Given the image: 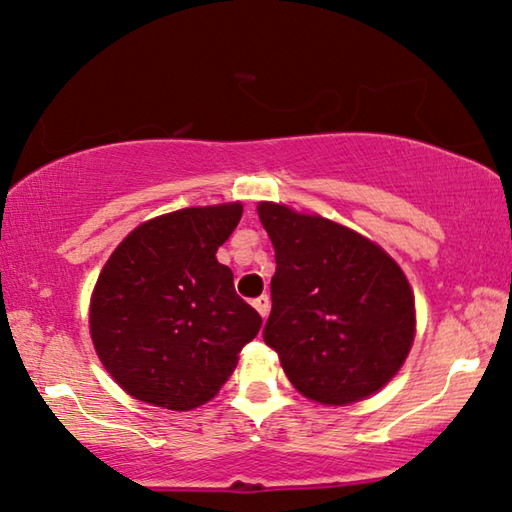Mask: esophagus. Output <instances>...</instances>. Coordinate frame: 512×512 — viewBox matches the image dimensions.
I'll use <instances>...</instances> for the list:
<instances>
[{"label": "esophagus", "instance_id": "34e87169", "mask_svg": "<svg viewBox=\"0 0 512 512\" xmlns=\"http://www.w3.org/2000/svg\"><path fill=\"white\" fill-rule=\"evenodd\" d=\"M254 308L258 310V315L265 319L267 315H270V297H267V294H263V297L254 299Z\"/></svg>", "mask_w": 512, "mask_h": 512}]
</instances>
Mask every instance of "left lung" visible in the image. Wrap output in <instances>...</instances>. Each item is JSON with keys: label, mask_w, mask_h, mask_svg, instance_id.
<instances>
[{"label": "left lung", "mask_w": 512, "mask_h": 512, "mask_svg": "<svg viewBox=\"0 0 512 512\" xmlns=\"http://www.w3.org/2000/svg\"><path fill=\"white\" fill-rule=\"evenodd\" d=\"M276 251L263 339L303 396L348 405L380 391L405 362L416 308L387 251L342 224L261 202Z\"/></svg>", "instance_id": "1"}]
</instances>
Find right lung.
Segmentation results:
<instances>
[{
	"instance_id": "1",
	"label": "right lung",
	"mask_w": 512,
	"mask_h": 512,
	"mask_svg": "<svg viewBox=\"0 0 512 512\" xmlns=\"http://www.w3.org/2000/svg\"><path fill=\"white\" fill-rule=\"evenodd\" d=\"M238 202L182 209L134 229L105 263L89 308L98 357L132 398L188 411L231 378L263 319L215 251Z\"/></svg>"
}]
</instances>
